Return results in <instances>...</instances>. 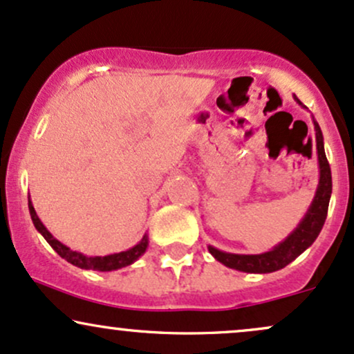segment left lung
I'll return each mask as SVG.
<instances>
[{"mask_svg":"<svg viewBox=\"0 0 354 354\" xmlns=\"http://www.w3.org/2000/svg\"><path fill=\"white\" fill-rule=\"evenodd\" d=\"M301 103V102H299ZM316 130V152H317V164H319V184H317L316 196L309 205L308 212L303 217V221L297 224V227L289 234L283 242L272 248L269 252L264 254H230L219 251V249L209 245V252L216 257L219 263L227 266L230 269L242 272H274L279 271L296 259L299 254H303L316 237L319 236L323 229L324 221L328 216L329 198H331L333 180H331V169L329 162L324 153V142L323 132H321L317 122L313 118Z\"/></svg>","mask_w":354,"mask_h":354,"instance_id":"8db88e82","label":"left lung"}]
</instances>
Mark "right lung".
<instances>
[{
	"instance_id": "obj_1",
	"label": "right lung",
	"mask_w": 354,
	"mask_h": 354,
	"mask_svg": "<svg viewBox=\"0 0 354 354\" xmlns=\"http://www.w3.org/2000/svg\"><path fill=\"white\" fill-rule=\"evenodd\" d=\"M28 209H30V216H31V221H33L35 227H37L38 232L45 237L46 242H48L51 248H53V251L57 252L59 257L68 261L70 264L77 266V268L93 269V271H102V272L117 271V269H122L125 268V266H130L132 263H135V261H137L138 257L147 251V245H149V237L144 236L142 237V241L138 242L137 245H133V248H130L129 251L110 254V256H103V257L102 256L88 257L82 252L71 251V249L66 248L65 244H62L58 239H55V237L48 232V229L43 225V222L39 221V217L37 216V210H35L30 198H28Z\"/></svg>"
}]
</instances>
